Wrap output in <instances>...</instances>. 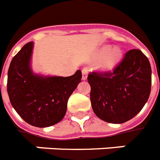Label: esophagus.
<instances>
[{
    "mask_svg": "<svg viewBox=\"0 0 160 160\" xmlns=\"http://www.w3.org/2000/svg\"><path fill=\"white\" fill-rule=\"evenodd\" d=\"M82 80H86V79L88 78V68H83L82 70Z\"/></svg>",
    "mask_w": 160,
    "mask_h": 160,
    "instance_id": "obj_1",
    "label": "esophagus"
}]
</instances>
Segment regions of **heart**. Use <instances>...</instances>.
<instances>
[{
  "label": "heart",
  "instance_id": "b5f03b06",
  "mask_svg": "<svg viewBox=\"0 0 160 160\" xmlns=\"http://www.w3.org/2000/svg\"><path fill=\"white\" fill-rule=\"evenodd\" d=\"M106 52L107 54L101 61V66L105 70H112L118 65V64L122 59V51L119 47H116L110 49V47L107 46L101 49L100 54L103 55Z\"/></svg>",
  "mask_w": 160,
  "mask_h": 160
}]
</instances>
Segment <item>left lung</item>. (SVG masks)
I'll use <instances>...</instances> for the list:
<instances>
[{
	"mask_svg": "<svg viewBox=\"0 0 160 160\" xmlns=\"http://www.w3.org/2000/svg\"><path fill=\"white\" fill-rule=\"evenodd\" d=\"M93 111L101 120L122 123L134 118L147 102L151 90V67L138 49L127 51L113 70L88 74Z\"/></svg>",
	"mask_w": 160,
	"mask_h": 160,
	"instance_id": "obj_1",
	"label": "left lung"
}]
</instances>
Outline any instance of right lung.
Instances as JSON below:
<instances>
[{
	"label": "right lung",
	"mask_w": 160,
	"mask_h": 160,
	"mask_svg": "<svg viewBox=\"0 0 160 160\" xmlns=\"http://www.w3.org/2000/svg\"><path fill=\"white\" fill-rule=\"evenodd\" d=\"M33 43L25 44L10 62L7 92L15 111L25 122L46 128L65 115L69 96L81 82L82 72L69 77L43 78L32 73L30 59Z\"/></svg>",
	"instance_id": "1"
}]
</instances>
